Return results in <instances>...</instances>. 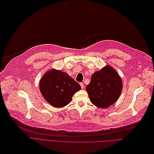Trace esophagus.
<instances>
[{
  "label": "esophagus",
  "mask_w": 154,
  "mask_h": 154,
  "mask_svg": "<svg viewBox=\"0 0 154 154\" xmlns=\"http://www.w3.org/2000/svg\"><path fill=\"white\" fill-rule=\"evenodd\" d=\"M80 86H81V87H82V89H84V84L83 83H80Z\"/></svg>",
  "instance_id": "34e87169"
}]
</instances>
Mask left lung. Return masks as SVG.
Listing matches in <instances>:
<instances>
[{"label": "left lung", "mask_w": 154, "mask_h": 154, "mask_svg": "<svg viewBox=\"0 0 154 154\" xmlns=\"http://www.w3.org/2000/svg\"><path fill=\"white\" fill-rule=\"evenodd\" d=\"M122 89V78L109 65L94 72L90 83L86 87L91 103L101 108H108L115 103L119 98Z\"/></svg>", "instance_id": "1"}]
</instances>
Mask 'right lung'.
<instances>
[{"label": "right lung", "instance_id": "1", "mask_svg": "<svg viewBox=\"0 0 154 154\" xmlns=\"http://www.w3.org/2000/svg\"><path fill=\"white\" fill-rule=\"evenodd\" d=\"M39 90L48 103L56 108L68 105L73 95L81 86L68 73L51 69L43 75L39 82Z\"/></svg>", "mask_w": 154, "mask_h": 154}]
</instances>
